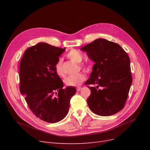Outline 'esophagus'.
<instances>
[{
  "label": "esophagus",
  "mask_w": 150,
  "mask_h": 150,
  "mask_svg": "<svg viewBox=\"0 0 150 150\" xmlns=\"http://www.w3.org/2000/svg\"><path fill=\"white\" fill-rule=\"evenodd\" d=\"M81 89V87H78V88H76V91H77V92H79Z\"/></svg>",
  "instance_id": "34e87169"
}]
</instances>
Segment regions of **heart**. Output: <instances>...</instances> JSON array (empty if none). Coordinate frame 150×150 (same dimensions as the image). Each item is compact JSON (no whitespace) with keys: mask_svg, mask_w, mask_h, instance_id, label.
<instances>
[{"mask_svg":"<svg viewBox=\"0 0 150 150\" xmlns=\"http://www.w3.org/2000/svg\"><path fill=\"white\" fill-rule=\"evenodd\" d=\"M67 58L72 61L76 63H80L83 60L82 54L76 50H70L67 54ZM80 66L81 68L88 70V65L84 64V63H80ZM55 72L56 74L60 77H64L65 76L64 70L62 67V61L59 59L54 67ZM86 80V76L83 73H80L75 75H72L68 76L64 80L65 84L68 86H80L84 80Z\"/></svg>","mask_w":150,"mask_h":150,"instance_id":"heart-1","label":"heart"}]
</instances>
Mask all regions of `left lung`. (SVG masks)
<instances>
[{"mask_svg": "<svg viewBox=\"0 0 150 150\" xmlns=\"http://www.w3.org/2000/svg\"><path fill=\"white\" fill-rule=\"evenodd\" d=\"M96 62L86 85L91 93L87 100L91 111L101 116L120 111L127 101L132 81L130 59L122 47L105 39H97L81 48ZM100 87V88H99Z\"/></svg>", "mask_w": 150, "mask_h": 150, "instance_id": "1", "label": "left lung"}]
</instances>
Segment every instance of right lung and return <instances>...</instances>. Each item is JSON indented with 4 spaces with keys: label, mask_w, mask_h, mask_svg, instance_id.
<instances>
[{
    "label": "right lung",
    "mask_w": 150,
    "mask_h": 150,
    "mask_svg": "<svg viewBox=\"0 0 150 150\" xmlns=\"http://www.w3.org/2000/svg\"><path fill=\"white\" fill-rule=\"evenodd\" d=\"M66 49L40 42L28 48L19 66L20 92L30 109L48 123H57L68 113L70 100L76 89L63 84L54 67Z\"/></svg>",
    "instance_id": "obj_1"
}]
</instances>
